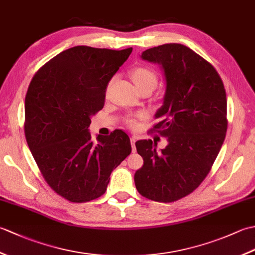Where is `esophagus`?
<instances>
[{
  "label": "esophagus",
  "mask_w": 255,
  "mask_h": 255,
  "mask_svg": "<svg viewBox=\"0 0 255 255\" xmlns=\"http://www.w3.org/2000/svg\"><path fill=\"white\" fill-rule=\"evenodd\" d=\"M137 141V137L132 136L130 138V142H131V147H132V152H136V145H134V143H136Z\"/></svg>",
  "instance_id": "34e87169"
}]
</instances>
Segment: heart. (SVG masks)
<instances>
[{
  "instance_id": "heart-1",
  "label": "heart",
  "mask_w": 255,
  "mask_h": 255,
  "mask_svg": "<svg viewBox=\"0 0 255 255\" xmlns=\"http://www.w3.org/2000/svg\"><path fill=\"white\" fill-rule=\"evenodd\" d=\"M130 78L139 92L144 90L152 92L155 89L156 84H158V74H156L153 69L145 66L133 68L130 72ZM126 124L129 127H136L137 119L134 117H128L126 119Z\"/></svg>"
}]
</instances>
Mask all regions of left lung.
Returning <instances> with one entry per match:
<instances>
[{
  "label": "left lung",
  "instance_id": "1",
  "mask_svg": "<svg viewBox=\"0 0 255 255\" xmlns=\"http://www.w3.org/2000/svg\"><path fill=\"white\" fill-rule=\"evenodd\" d=\"M141 58L160 63L166 91L150 130L169 144L158 152L152 140L136 142L143 165L134 184L143 197L172 203L196 189L211 170L226 138V90L213 64L181 44L150 48Z\"/></svg>",
  "mask_w": 255,
  "mask_h": 255
}]
</instances>
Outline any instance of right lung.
Segmentation results:
<instances>
[{
    "label": "right lung",
    "instance_id": "add662e5",
    "mask_svg": "<svg viewBox=\"0 0 255 255\" xmlns=\"http://www.w3.org/2000/svg\"><path fill=\"white\" fill-rule=\"evenodd\" d=\"M131 51L70 48L45 63L28 86L26 141L48 185L69 202L102 196L112 171L131 152L123 130L97 141L89 132L91 117L104 107L108 82Z\"/></svg>",
    "mask_w": 255,
    "mask_h": 255
}]
</instances>
